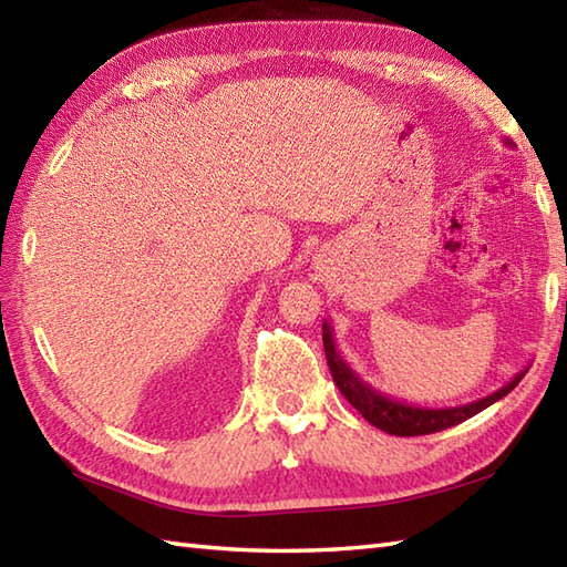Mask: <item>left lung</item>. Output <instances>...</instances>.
<instances>
[{
	"mask_svg": "<svg viewBox=\"0 0 567 567\" xmlns=\"http://www.w3.org/2000/svg\"><path fill=\"white\" fill-rule=\"evenodd\" d=\"M504 143H507L509 148L514 146L509 138H504ZM321 329H323V351H327L329 370L333 375L336 388L341 390L346 400L351 402L372 426H378L384 433H392V436H424V433H436L443 429H451L455 424H463L465 419L480 414L489 404H495L502 400V396H507L516 384L522 382V378L528 370V368L519 370L507 384H504V388L483 396V400L457 404V406H439V409L416 406V404L394 400V396L382 394L380 390L372 388V384H368L339 353V348H336V341H333L331 323L323 321Z\"/></svg>",
	"mask_w": 567,
	"mask_h": 567,
	"instance_id": "8db88e82",
	"label": "left lung"
}]
</instances>
